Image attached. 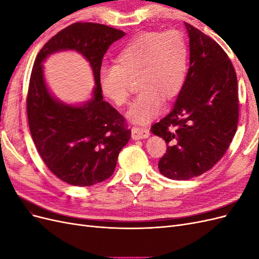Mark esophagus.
<instances>
[{
	"mask_svg": "<svg viewBox=\"0 0 259 259\" xmlns=\"http://www.w3.org/2000/svg\"><path fill=\"white\" fill-rule=\"evenodd\" d=\"M150 136V132L146 127H133L132 128V138L138 140V139H144L148 138Z\"/></svg>",
	"mask_w": 259,
	"mask_h": 259,
	"instance_id": "esophagus-1",
	"label": "esophagus"
}]
</instances>
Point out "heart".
<instances>
[{"label":"heart","mask_w":259,"mask_h":259,"mask_svg":"<svg viewBox=\"0 0 259 259\" xmlns=\"http://www.w3.org/2000/svg\"><path fill=\"white\" fill-rule=\"evenodd\" d=\"M189 51L185 37L176 31L143 32L125 44L115 57V66H101L98 72L103 95L117 107L127 105L128 77L137 76L140 91L133 103L128 119L146 124L158 116L164 107L184 89Z\"/></svg>","instance_id":"b5f03b06"}]
</instances>
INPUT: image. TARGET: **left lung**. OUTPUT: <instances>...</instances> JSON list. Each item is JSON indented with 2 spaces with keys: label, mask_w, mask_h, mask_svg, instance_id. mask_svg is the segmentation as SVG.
Instances as JSON below:
<instances>
[{
  "label": "left lung",
  "mask_w": 259,
  "mask_h": 259,
  "mask_svg": "<svg viewBox=\"0 0 259 259\" xmlns=\"http://www.w3.org/2000/svg\"><path fill=\"white\" fill-rule=\"evenodd\" d=\"M189 70L170 112L151 132L167 144L160 173L187 180L205 173L222 159L237 132L238 81L230 59L213 38L185 22Z\"/></svg>",
  "instance_id": "8db88e82"
}]
</instances>
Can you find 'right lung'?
<instances>
[{
    "label": "right lung",
    "mask_w": 259,
    "mask_h": 259,
    "mask_svg": "<svg viewBox=\"0 0 259 259\" xmlns=\"http://www.w3.org/2000/svg\"><path fill=\"white\" fill-rule=\"evenodd\" d=\"M124 35L101 23L75 22L54 35L35 58L27 97L29 128L44 163L67 184L88 187L110 177L131 139L124 117L104 100L98 80L104 55ZM64 50L79 52L90 62L96 88L85 103H64L46 84L42 62Z\"/></svg>",
    "instance_id": "obj_1"
}]
</instances>
